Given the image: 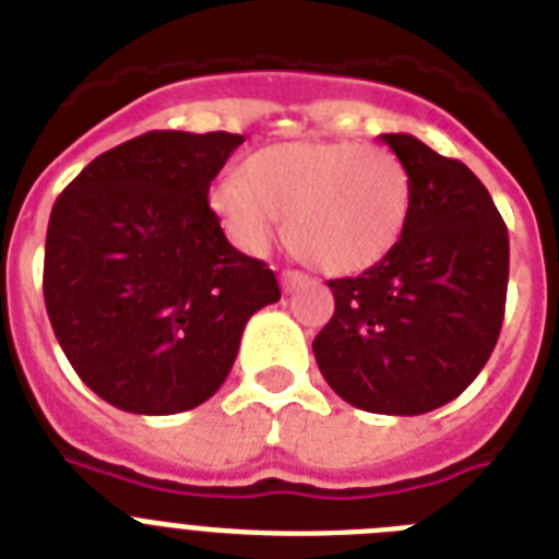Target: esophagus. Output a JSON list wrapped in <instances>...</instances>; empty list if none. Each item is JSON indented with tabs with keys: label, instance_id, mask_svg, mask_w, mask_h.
Masks as SVG:
<instances>
[{
	"label": "esophagus",
	"instance_id": "esophagus-1",
	"mask_svg": "<svg viewBox=\"0 0 559 559\" xmlns=\"http://www.w3.org/2000/svg\"><path fill=\"white\" fill-rule=\"evenodd\" d=\"M305 283H308V276L302 271H283V290H288V294Z\"/></svg>",
	"mask_w": 559,
	"mask_h": 559
}]
</instances>
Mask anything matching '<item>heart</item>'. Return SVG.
<instances>
[{
    "label": "heart",
    "mask_w": 559,
    "mask_h": 559,
    "mask_svg": "<svg viewBox=\"0 0 559 559\" xmlns=\"http://www.w3.org/2000/svg\"><path fill=\"white\" fill-rule=\"evenodd\" d=\"M210 210L246 254L274 237L324 274H360L397 246L412 210L406 165L386 147L299 140L246 156L240 176L212 181Z\"/></svg>",
    "instance_id": "b5f03b06"
}]
</instances>
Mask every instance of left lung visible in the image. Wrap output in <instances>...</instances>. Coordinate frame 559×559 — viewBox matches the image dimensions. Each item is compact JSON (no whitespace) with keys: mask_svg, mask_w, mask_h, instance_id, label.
Wrapping results in <instances>:
<instances>
[{"mask_svg":"<svg viewBox=\"0 0 559 559\" xmlns=\"http://www.w3.org/2000/svg\"><path fill=\"white\" fill-rule=\"evenodd\" d=\"M380 140L412 179L406 229L378 265L330 280L335 313L313 355L349 406L414 417L459 397L496 349L510 237L471 167L412 133Z\"/></svg>","mask_w":559,"mask_h":559,"instance_id":"8db88e82","label":"left lung"}]
</instances>
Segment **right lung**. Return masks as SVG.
Returning a JSON list of instances; mask_svg holds the SVG:
<instances>
[{
	"label": "right lung",
	"instance_id": "right-lung-1",
	"mask_svg": "<svg viewBox=\"0 0 559 559\" xmlns=\"http://www.w3.org/2000/svg\"><path fill=\"white\" fill-rule=\"evenodd\" d=\"M240 133L151 131L88 162L47 226L44 302L97 397L179 414L218 392L246 322L280 299L274 271L226 240L210 185Z\"/></svg>",
	"mask_w": 559,
	"mask_h": 559
}]
</instances>
